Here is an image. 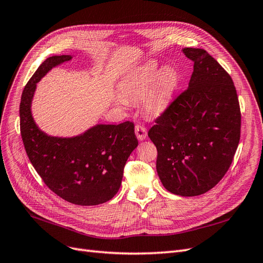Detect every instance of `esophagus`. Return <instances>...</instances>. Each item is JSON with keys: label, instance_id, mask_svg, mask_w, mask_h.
Wrapping results in <instances>:
<instances>
[{"label": "esophagus", "instance_id": "esophagus-1", "mask_svg": "<svg viewBox=\"0 0 263 263\" xmlns=\"http://www.w3.org/2000/svg\"><path fill=\"white\" fill-rule=\"evenodd\" d=\"M135 134L139 140H145L147 138V128L142 125H137L135 127Z\"/></svg>", "mask_w": 263, "mask_h": 263}]
</instances>
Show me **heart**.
Listing matches in <instances>:
<instances>
[{"label": "heart", "mask_w": 263, "mask_h": 263, "mask_svg": "<svg viewBox=\"0 0 263 263\" xmlns=\"http://www.w3.org/2000/svg\"><path fill=\"white\" fill-rule=\"evenodd\" d=\"M181 78L171 67L160 70L155 62H148L127 72L118 83L119 94L114 97L117 105L128 107L129 102H142L151 116H160L170 107Z\"/></svg>", "instance_id": "obj_1"}]
</instances>
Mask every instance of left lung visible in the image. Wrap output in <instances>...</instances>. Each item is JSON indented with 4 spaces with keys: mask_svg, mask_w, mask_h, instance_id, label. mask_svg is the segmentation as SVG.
Returning a JSON list of instances; mask_svg holds the SVG:
<instances>
[{
    "mask_svg": "<svg viewBox=\"0 0 263 263\" xmlns=\"http://www.w3.org/2000/svg\"><path fill=\"white\" fill-rule=\"evenodd\" d=\"M194 62L186 91L148 136L158 150L162 185L180 196L208 192L225 176L240 139V108L232 78L210 53L183 48Z\"/></svg>",
    "mask_w": 263,
    "mask_h": 263,
    "instance_id": "obj_1",
    "label": "left lung"
}]
</instances>
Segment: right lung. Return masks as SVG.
<instances>
[{"mask_svg":"<svg viewBox=\"0 0 263 263\" xmlns=\"http://www.w3.org/2000/svg\"><path fill=\"white\" fill-rule=\"evenodd\" d=\"M72 59L71 54L52 55L30 78L21 99L22 139L31 164L52 192L76 205H99L118 192L125 163L138 140L132 122L97 124L71 137L51 136L39 128L31 112L37 83Z\"/></svg>","mask_w":263,"mask_h":263,"instance_id":"1","label":"right lung"}]
</instances>
